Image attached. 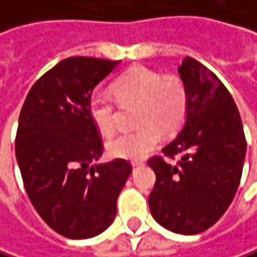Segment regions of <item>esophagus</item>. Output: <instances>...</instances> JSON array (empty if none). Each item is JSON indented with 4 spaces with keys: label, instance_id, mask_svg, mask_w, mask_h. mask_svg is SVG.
Here are the masks:
<instances>
[{
    "label": "esophagus",
    "instance_id": "34e87169",
    "mask_svg": "<svg viewBox=\"0 0 257 257\" xmlns=\"http://www.w3.org/2000/svg\"><path fill=\"white\" fill-rule=\"evenodd\" d=\"M138 166H143V162H132V168H138Z\"/></svg>",
    "mask_w": 257,
    "mask_h": 257
}]
</instances>
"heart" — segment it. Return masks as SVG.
<instances>
[{"label": "heart", "mask_w": 257, "mask_h": 257, "mask_svg": "<svg viewBox=\"0 0 257 257\" xmlns=\"http://www.w3.org/2000/svg\"><path fill=\"white\" fill-rule=\"evenodd\" d=\"M111 94L97 91L89 100V114L103 135H111L117 126L116 100L137 103L135 122L141 128L122 132L107 143L113 157L140 160L159 146L160 134H172L182 125L188 111V92L176 76H162L144 66H135L111 85Z\"/></svg>", "instance_id": "b5f03b06"}]
</instances>
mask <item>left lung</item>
<instances>
[{"label":"left lung","instance_id":"left-lung-1","mask_svg":"<svg viewBox=\"0 0 257 257\" xmlns=\"http://www.w3.org/2000/svg\"><path fill=\"white\" fill-rule=\"evenodd\" d=\"M188 92V111L175 138L162 149L178 165L156 156L150 212L163 228L184 235L209 229L237 193L245 157L241 117L218 76L193 57L178 67Z\"/></svg>","mask_w":257,"mask_h":257}]
</instances>
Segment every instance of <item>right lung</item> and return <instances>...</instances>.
<instances>
[{"mask_svg":"<svg viewBox=\"0 0 257 257\" xmlns=\"http://www.w3.org/2000/svg\"><path fill=\"white\" fill-rule=\"evenodd\" d=\"M119 63L61 60L35 82L20 111L16 157L26 193L45 223L72 240L95 237L111 225L132 172L123 159L97 163L103 144L89 114L94 88Z\"/></svg>","mask_w":257,"mask_h":257,"instance_id":"obj_1","label":"right lung"}]
</instances>
